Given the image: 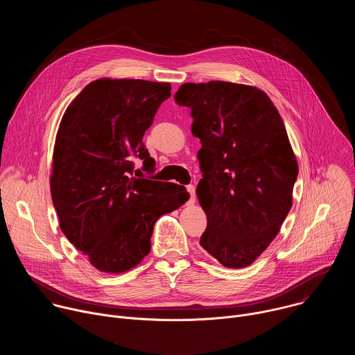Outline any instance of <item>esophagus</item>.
<instances>
[{
	"mask_svg": "<svg viewBox=\"0 0 355 355\" xmlns=\"http://www.w3.org/2000/svg\"><path fill=\"white\" fill-rule=\"evenodd\" d=\"M187 191L189 193L188 204H193V202H195V187L193 185H187Z\"/></svg>",
	"mask_w": 355,
	"mask_h": 355,
	"instance_id": "34e87169",
	"label": "esophagus"
}]
</instances>
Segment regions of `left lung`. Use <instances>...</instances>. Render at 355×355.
Returning a JSON list of instances; mask_svg holds the SVG:
<instances>
[{"mask_svg": "<svg viewBox=\"0 0 355 355\" xmlns=\"http://www.w3.org/2000/svg\"><path fill=\"white\" fill-rule=\"evenodd\" d=\"M175 103L191 110L199 137L198 200L208 226L199 244L227 268L256 261L291 207L297 163L268 95L250 85L185 83Z\"/></svg>", "mask_w": 355, "mask_h": 355, "instance_id": "8db88e82", "label": "left lung"}]
</instances>
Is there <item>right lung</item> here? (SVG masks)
<instances>
[{"label":"right lung","mask_w":355,"mask_h":355,"mask_svg":"<svg viewBox=\"0 0 355 355\" xmlns=\"http://www.w3.org/2000/svg\"><path fill=\"white\" fill-rule=\"evenodd\" d=\"M168 83L101 78L60 122L50 192L60 229L99 271L119 274L150 252L156 220L188 199L185 187L133 177L135 159L153 173L144 132L171 94Z\"/></svg>","instance_id":"right-lung-1"}]
</instances>
